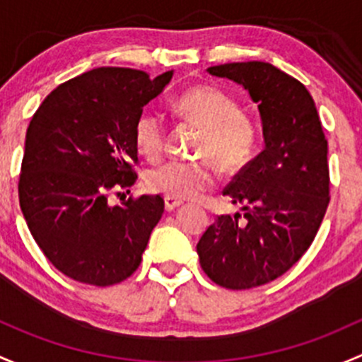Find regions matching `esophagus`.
Instances as JSON below:
<instances>
[{"mask_svg": "<svg viewBox=\"0 0 362 362\" xmlns=\"http://www.w3.org/2000/svg\"><path fill=\"white\" fill-rule=\"evenodd\" d=\"M163 202H165V211H174V209L182 206V200L174 199V197H165V199H163Z\"/></svg>", "mask_w": 362, "mask_h": 362, "instance_id": "obj_1", "label": "esophagus"}]
</instances>
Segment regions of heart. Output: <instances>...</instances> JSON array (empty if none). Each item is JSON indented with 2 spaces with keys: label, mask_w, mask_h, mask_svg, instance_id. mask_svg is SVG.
<instances>
[{
  "label": "heart",
  "mask_w": 362,
  "mask_h": 362,
  "mask_svg": "<svg viewBox=\"0 0 362 362\" xmlns=\"http://www.w3.org/2000/svg\"><path fill=\"white\" fill-rule=\"evenodd\" d=\"M176 110L186 120L204 129L197 146L200 162L170 160L148 173L151 192L174 199H195L214 185V163L223 174H237L249 165L259 141L258 125L242 113L240 104L221 88L197 85L176 99ZM134 141L141 155L160 158L165 150L167 127L162 115L141 111L134 124Z\"/></svg>",
  "instance_id": "b5f03b06"
}]
</instances>
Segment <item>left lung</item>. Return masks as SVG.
<instances>
[{
    "label": "left lung",
    "instance_id": "1",
    "mask_svg": "<svg viewBox=\"0 0 362 362\" xmlns=\"http://www.w3.org/2000/svg\"><path fill=\"white\" fill-rule=\"evenodd\" d=\"M207 71L258 104L264 148L223 192L242 214L218 216L197 252L221 288H258L284 275L317 235L329 204L327 141L310 92L284 71L259 61Z\"/></svg>",
    "mask_w": 362,
    "mask_h": 362
}]
</instances>
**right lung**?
<instances>
[{
  "label": "right lung",
  "instance_id": "obj_1",
  "mask_svg": "<svg viewBox=\"0 0 362 362\" xmlns=\"http://www.w3.org/2000/svg\"><path fill=\"white\" fill-rule=\"evenodd\" d=\"M170 78L173 71L150 78L130 68L92 69L59 85L33 115L18 202L48 262L74 281L113 286L141 264L163 199L111 206L110 197L136 182L134 124Z\"/></svg>",
  "mask_w": 362,
  "mask_h": 362
}]
</instances>
